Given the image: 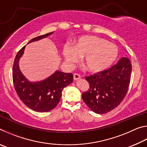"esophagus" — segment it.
<instances>
[{
    "mask_svg": "<svg viewBox=\"0 0 147 147\" xmlns=\"http://www.w3.org/2000/svg\"><path fill=\"white\" fill-rule=\"evenodd\" d=\"M80 78H81V77H80V74H76V73L74 74V75H73L74 80H78L80 79Z\"/></svg>",
    "mask_w": 147,
    "mask_h": 147,
    "instance_id": "1",
    "label": "esophagus"
}]
</instances>
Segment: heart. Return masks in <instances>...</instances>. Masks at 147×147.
<instances>
[{
  "instance_id": "obj_1",
  "label": "heart",
  "mask_w": 147,
  "mask_h": 147,
  "mask_svg": "<svg viewBox=\"0 0 147 147\" xmlns=\"http://www.w3.org/2000/svg\"><path fill=\"white\" fill-rule=\"evenodd\" d=\"M63 55L69 64L84 58L83 66L91 73H97L109 68L118 56V48L105 39L95 36H83L76 39L74 47L65 45Z\"/></svg>"
}]
</instances>
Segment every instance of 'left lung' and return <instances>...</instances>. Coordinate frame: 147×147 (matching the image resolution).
<instances>
[{
    "label": "left lung",
    "mask_w": 147,
    "mask_h": 147,
    "mask_svg": "<svg viewBox=\"0 0 147 147\" xmlns=\"http://www.w3.org/2000/svg\"><path fill=\"white\" fill-rule=\"evenodd\" d=\"M131 73L130 60L123 57L110 69L86 76L89 89L82 94L84 102L96 113L104 114L113 110L127 93Z\"/></svg>",
    "instance_id": "obj_1"
}]
</instances>
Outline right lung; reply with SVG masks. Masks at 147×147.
Instances as JSON below:
<instances>
[{"label":"right lung","mask_w":147,"mask_h":147,"mask_svg":"<svg viewBox=\"0 0 147 147\" xmlns=\"http://www.w3.org/2000/svg\"><path fill=\"white\" fill-rule=\"evenodd\" d=\"M54 32L36 37L28 43L45 38ZM26 46L17 54L13 66V81L15 89L22 102L33 110L47 112L53 109L60 101L64 88L73 82V75L56 71L48 78L38 82H30L23 75L19 68V60Z\"/></svg>","instance_id":"add662e5"}]
</instances>
